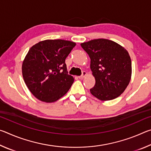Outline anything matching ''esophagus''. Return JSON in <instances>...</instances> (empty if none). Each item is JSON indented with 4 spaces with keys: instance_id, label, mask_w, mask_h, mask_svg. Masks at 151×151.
I'll use <instances>...</instances> for the list:
<instances>
[{
    "instance_id": "esophagus-1",
    "label": "esophagus",
    "mask_w": 151,
    "mask_h": 151,
    "mask_svg": "<svg viewBox=\"0 0 151 151\" xmlns=\"http://www.w3.org/2000/svg\"><path fill=\"white\" fill-rule=\"evenodd\" d=\"M86 75V71H83V73H82V75L81 76H79L78 78H80V79H82V78H83L84 77H85Z\"/></svg>"
}]
</instances>
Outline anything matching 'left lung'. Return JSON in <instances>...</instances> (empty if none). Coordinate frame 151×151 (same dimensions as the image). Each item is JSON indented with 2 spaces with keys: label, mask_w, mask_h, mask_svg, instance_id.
I'll return each mask as SVG.
<instances>
[{
  "label": "left lung",
  "mask_w": 151,
  "mask_h": 151,
  "mask_svg": "<svg viewBox=\"0 0 151 151\" xmlns=\"http://www.w3.org/2000/svg\"><path fill=\"white\" fill-rule=\"evenodd\" d=\"M81 45L91 58V69L96 81L91 93L101 101L119 96L131 78V60L127 50L104 39L91 40Z\"/></svg>",
  "instance_id": "1"
}]
</instances>
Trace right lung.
Listing matches in <instances>:
<instances>
[{
	"label": "right lung",
	"mask_w": 151,
	"mask_h": 151,
	"mask_svg": "<svg viewBox=\"0 0 151 151\" xmlns=\"http://www.w3.org/2000/svg\"><path fill=\"white\" fill-rule=\"evenodd\" d=\"M75 45L68 40H45L30 48L22 63V73L36 98L53 103L69 90L74 78L68 74L65 59Z\"/></svg>",
	"instance_id": "1"
}]
</instances>
